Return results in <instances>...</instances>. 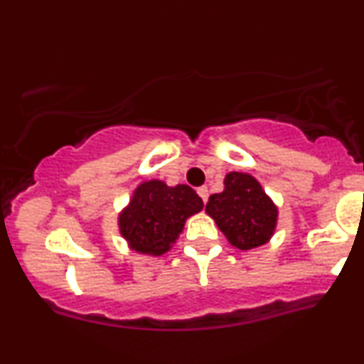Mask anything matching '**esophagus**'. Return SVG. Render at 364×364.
<instances>
[{
  "label": "esophagus",
  "mask_w": 364,
  "mask_h": 364,
  "mask_svg": "<svg viewBox=\"0 0 364 364\" xmlns=\"http://www.w3.org/2000/svg\"><path fill=\"white\" fill-rule=\"evenodd\" d=\"M196 193H198L200 198L203 200V203L207 202V198H208V190H207V186H202V188H198V190H196Z\"/></svg>",
  "instance_id": "esophagus-1"
}]
</instances>
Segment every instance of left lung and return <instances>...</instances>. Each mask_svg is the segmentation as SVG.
<instances>
[{
	"label": "left lung",
	"mask_w": 364,
	"mask_h": 364,
	"mask_svg": "<svg viewBox=\"0 0 364 364\" xmlns=\"http://www.w3.org/2000/svg\"><path fill=\"white\" fill-rule=\"evenodd\" d=\"M205 212L237 250H253L269 243L279 219V208L260 181L240 171L225 174L224 190L210 195Z\"/></svg>",
	"instance_id": "1"
}]
</instances>
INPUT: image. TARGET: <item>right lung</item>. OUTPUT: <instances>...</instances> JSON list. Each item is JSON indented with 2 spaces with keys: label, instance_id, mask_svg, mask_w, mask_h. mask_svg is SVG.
Listing matches in <instances>:
<instances>
[{
  "label": "right lung",
  "instance_id": "1",
  "mask_svg": "<svg viewBox=\"0 0 364 364\" xmlns=\"http://www.w3.org/2000/svg\"><path fill=\"white\" fill-rule=\"evenodd\" d=\"M202 208V198L188 185L168 186L161 179L141 181L118 214L119 235L132 252L161 257L176 243L186 219Z\"/></svg>",
  "mask_w": 364,
  "mask_h": 364
}]
</instances>
